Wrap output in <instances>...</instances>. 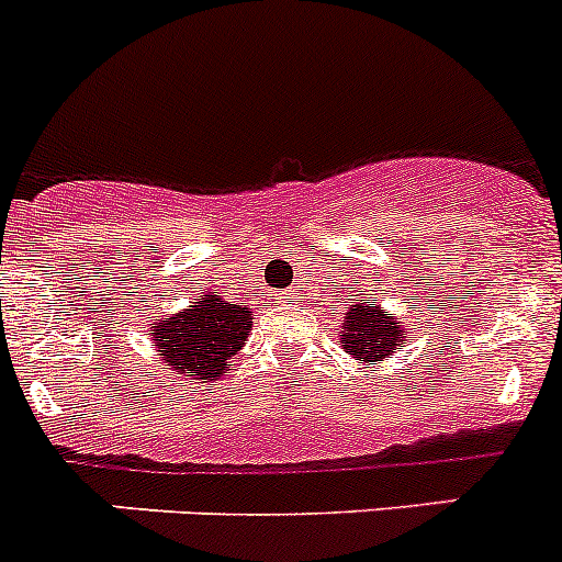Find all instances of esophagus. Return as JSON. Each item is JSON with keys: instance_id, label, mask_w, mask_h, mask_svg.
<instances>
[{"instance_id": "obj_1", "label": "esophagus", "mask_w": 562, "mask_h": 562, "mask_svg": "<svg viewBox=\"0 0 562 562\" xmlns=\"http://www.w3.org/2000/svg\"><path fill=\"white\" fill-rule=\"evenodd\" d=\"M278 301H281V304H295V301H297V292H295V290L278 292Z\"/></svg>"}]
</instances>
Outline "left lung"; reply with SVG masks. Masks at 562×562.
Returning a JSON list of instances; mask_svg holds the SVG:
<instances>
[{"label":"left lung","mask_w":562,"mask_h":562,"mask_svg":"<svg viewBox=\"0 0 562 562\" xmlns=\"http://www.w3.org/2000/svg\"><path fill=\"white\" fill-rule=\"evenodd\" d=\"M408 324L369 297H346V312L337 342L346 355L374 369L376 362L394 355L405 342Z\"/></svg>","instance_id":"8db88e82"}]
</instances>
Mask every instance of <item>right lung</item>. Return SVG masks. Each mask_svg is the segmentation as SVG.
Segmentation results:
<instances>
[{"label": "right lung", "mask_w": 562, "mask_h": 562, "mask_svg": "<svg viewBox=\"0 0 562 562\" xmlns=\"http://www.w3.org/2000/svg\"><path fill=\"white\" fill-rule=\"evenodd\" d=\"M252 331V312L231 304L222 292H200L191 304L148 324L154 351L180 380L213 382L231 371Z\"/></svg>", "instance_id": "right-lung-1"}]
</instances>
